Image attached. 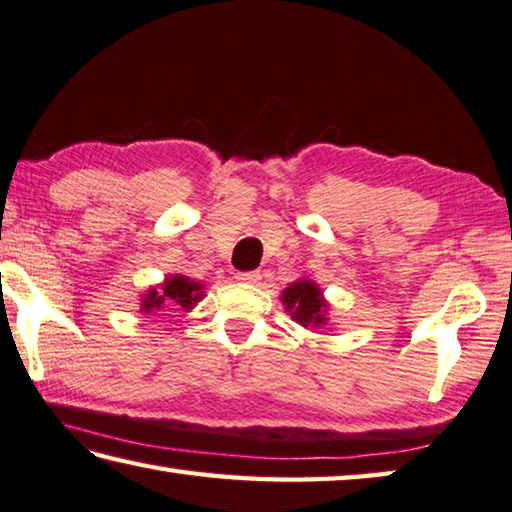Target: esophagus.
Wrapping results in <instances>:
<instances>
[{"mask_svg":"<svg viewBox=\"0 0 512 512\" xmlns=\"http://www.w3.org/2000/svg\"><path fill=\"white\" fill-rule=\"evenodd\" d=\"M237 282H246V284H257L259 280H262V275H259V271H239L235 275Z\"/></svg>","mask_w":512,"mask_h":512,"instance_id":"34e87169","label":"esophagus"}]
</instances>
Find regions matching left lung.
I'll return each mask as SVG.
<instances>
[{
	"label": "left lung",
	"instance_id": "obj_1",
	"mask_svg": "<svg viewBox=\"0 0 512 512\" xmlns=\"http://www.w3.org/2000/svg\"><path fill=\"white\" fill-rule=\"evenodd\" d=\"M282 302L293 320L302 327H322L327 324L329 304L322 297L318 284L311 280H297L282 291Z\"/></svg>",
	"mask_w": 512,
	"mask_h": 512
}]
</instances>
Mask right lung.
Returning <instances> with one entry per match:
<instances>
[{
    "instance_id": "add662e5",
    "label": "right lung",
    "mask_w": 512,
    "mask_h": 512,
    "mask_svg": "<svg viewBox=\"0 0 512 512\" xmlns=\"http://www.w3.org/2000/svg\"><path fill=\"white\" fill-rule=\"evenodd\" d=\"M203 297V284L194 282L185 275H170L161 286H152L150 291L143 295L141 311L154 313L161 309H174V311H190L197 306Z\"/></svg>"
}]
</instances>
